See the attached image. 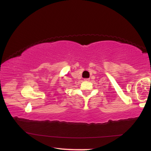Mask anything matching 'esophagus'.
I'll list each match as a JSON object with an SVG mask.
<instances>
[{
	"label": "esophagus",
	"instance_id": "obj_1",
	"mask_svg": "<svg viewBox=\"0 0 151 151\" xmlns=\"http://www.w3.org/2000/svg\"><path fill=\"white\" fill-rule=\"evenodd\" d=\"M84 80H85V81H87V80H89V79H88V78H84Z\"/></svg>",
	"mask_w": 151,
	"mask_h": 151
}]
</instances>
